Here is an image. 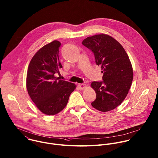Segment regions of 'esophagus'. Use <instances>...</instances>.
Here are the masks:
<instances>
[{"label": "esophagus", "instance_id": "1", "mask_svg": "<svg viewBox=\"0 0 158 158\" xmlns=\"http://www.w3.org/2000/svg\"><path fill=\"white\" fill-rule=\"evenodd\" d=\"M78 87H79V89L84 90V89H85L86 88L87 85H86L85 84H78Z\"/></svg>", "mask_w": 158, "mask_h": 158}]
</instances>
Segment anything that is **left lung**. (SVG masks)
I'll return each instance as SVG.
<instances>
[{"instance_id":"8db88e82","label":"left lung","mask_w":158,"mask_h":158,"mask_svg":"<svg viewBox=\"0 0 158 158\" xmlns=\"http://www.w3.org/2000/svg\"><path fill=\"white\" fill-rule=\"evenodd\" d=\"M82 44L94 52L103 73L102 81L91 84L96 95L92 106L101 112L112 110L123 101L131 86L133 70L129 57L120 43L108 35L89 36Z\"/></svg>"}]
</instances>
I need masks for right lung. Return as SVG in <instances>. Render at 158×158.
I'll list each match as a JSON object with an SVG mask.
<instances>
[{"label": "right lung", "mask_w": 158, "mask_h": 158, "mask_svg": "<svg viewBox=\"0 0 158 158\" xmlns=\"http://www.w3.org/2000/svg\"><path fill=\"white\" fill-rule=\"evenodd\" d=\"M60 45L54 40L42 47L32 57L27 69L28 94L37 108L48 115L62 111L76 87L74 84L55 76L62 68L59 57Z\"/></svg>", "instance_id": "1"}]
</instances>
